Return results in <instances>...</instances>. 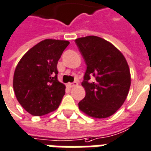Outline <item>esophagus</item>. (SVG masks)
<instances>
[{"mask_svg":"<svg viewBox=\"0 0 151 151\" xmlns=\"http://www.w3.org/2000/svg\"><path fill=\"white\" fill-rule=\"evenodd\" d=\"M77 82H73V83H68L67 84V86L69 88H72L74 86H76V85H77Z\"/></svg>","mask_w":151,"mask_h":151,"instance_id":"esophagus-1","label":"esophagus"}]
</instances>
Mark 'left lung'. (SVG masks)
<instances>
[{
  "label": "left lung",
  "mask_w": 151,
  "mask_h": 151,
  "mask_svg": "<svg viewBox=\"0 0 151 151\" xmlns=\"http://www.w3.org/2000/svg\"><path fill=\"white\" fill-rule=\"evenodd\" d=\"M76 44L87 66L81 84L86 94L79 108L91 117L107 118L120 108L129 93L128 63L118 49L101 37H81Z\"/></svg>",
  "instance_id": "8db88e82"
}]
</instances>
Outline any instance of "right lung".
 <instances>
[{
  "mask_svg": "<svg viewBox=\"0 0 151 151\" xmlns=\"http://www.w3.org/2000/svg\"><path fill=\"white\" fill-rule=\"evenodd\" d=\"M67 40L46 39L27 52L14 70L13 87L20 105L31 115L55 111L65 94V85L58 81L57 64Z\"/></svg>",
  "mask_w": 151,
  "mask_h": 151,
  "instance_id": "right-lung-1",
  "label": "right lung"
}]
</instances>
